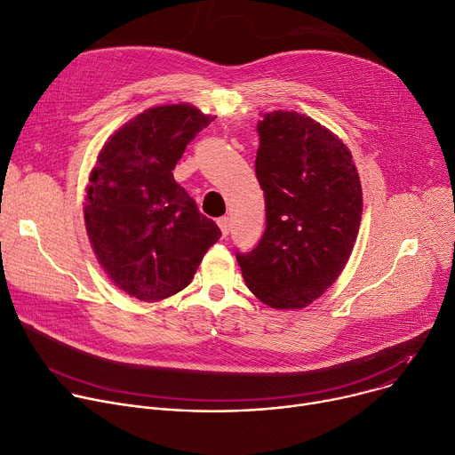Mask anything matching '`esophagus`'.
Listing matches in <instances>:
<instances>
[{
  "instance_id": "1",
  "label": "esophagus",
  "mask_w": 455,
  "mask_h": 455,
  "mask_svg": "<svg viewBox=\"0 0 455 455\" xmlns=\"http://www.w3.org/2000/svg\"><path fill=\"white\" fill-rule=\"evenodd\" d=\"M217 222H219V228H220L222 235L228 236L229 231H231V219H229V217H222V219H219Z\"/></svg>"
}]
</instances>
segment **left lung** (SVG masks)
I'll list each match as a JSON object with an SVG mask.
<instances>
[{
	"label": "left lung",
	"mask_w": 455,
	"mask_h": 455,
	"mask_svg": "<svg viewBox=\"0 0 455 455\" xmlns=\"http://www.w3.org/2000/svg\"><path fill=\"white\" fill-rule=\"evenodd\" d=\"M257 130L266 231L236 262L266 306L301 309L336 282L352 253L363 212L360 175L343 140L307 116L269 112Z\"/></svg>",
	"instance_id": "1"
}]
</instances>
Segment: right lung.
I'll list each match as a JSON object with an SVG mask.
<instances>
[{"label": "right lung", "instance_id": "add662e5", "mask_svg": "<svg viewBox=\"0 0 455 455\" xmlns=\"http://www.w3.org/2000/svg\"><path fill=\"white\" fill-rule=\"evenodd\" d=\"M213 119L188 103L148 108L99 151L84 198L86 233L100 267L133 298L159 301L188 287L222 235L172 173Z\"/></svg>", "mask_w": 455, "mask_h": 455}]
</instances>
